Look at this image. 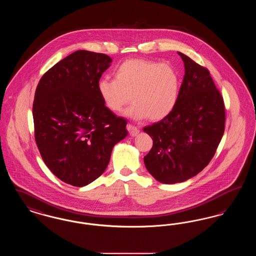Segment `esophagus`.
<instances>
[{"instance_id": "34e87169", "label": "esophagus", "mask_w": 256, "mask_h": 256, "mask_svg": "<svg viewBox=\"0 0 256 256\" xmlns=\"http://www.w3.org/2000/svg\"><path fill=\"white\" fill-rule=\"evenodd\" d=\"M126 130H128L130 136H135V135H137V134H139V128H138L137 126H134V124H128Z\"/></svg>"}]
</instances>
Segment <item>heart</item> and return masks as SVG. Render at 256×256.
<instances>
[{
	"mask_svg": "<svg viewBox=\"0 0 256 256\" xmlns=\"http://www.w3.org/2000/svg\"><path fill=\"white\" fill-rule=\"evenodd\" d=\"M180 76L169 64L144 58L124 61L115 78H102L98 92L104 106L117 113L132 100L128 114L134 119L160 121L170 115L180 94Z\"/></svg>",
	"mask_w": 256,
	"mask_h": 256,
	"instance_id": "b5f03b06",
	"label": "heart"
}]
</instances>
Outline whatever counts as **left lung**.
Masks as SVG:
<instances>
[{
  "label": "left lung",
  "mask_w": 256,
  "mask_h": 256,
  "mask_svg": "<svg viewBox=\"0 0 256 256\" xmlns=\"http://www.w3.org/2000/svg\"><path fill=\"white\" fill-rule=\"evenodd\" d=\"M185 74L174 110L144 128L152 148L144 158L146 170L159 182H185L213 158L224 132V100L208 69L178 52Z\"/></svg>",
  "instance_id": "1"
}]
</instances>
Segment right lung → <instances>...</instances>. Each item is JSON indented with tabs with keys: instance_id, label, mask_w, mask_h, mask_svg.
I'll use <instances>...</instances> for the list:
<instances>
[{
	"instance_id": "right-lung-1",
	"label": "right lung",
	"mask_w": 256,
	"mask_h": 256,
	"mask_svg": "<svg viewBox=\"0 0 256 256\" xmlns=\"http://www.w3.org/2000/svg\"><path fill=\"white\" fill-rule=\"evenodd\" d=\"M112 60L76 50L40 78L32 106L34 137L50 172L82 187L106 169L112 148L126 135V121L108 110L98 82Z\"/></svg>"
}]
</instances>
